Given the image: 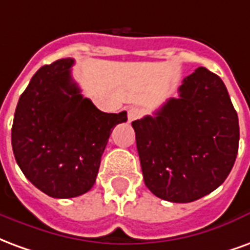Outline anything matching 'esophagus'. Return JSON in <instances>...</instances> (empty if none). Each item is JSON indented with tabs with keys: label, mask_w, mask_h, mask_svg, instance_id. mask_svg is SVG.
Masks as SVG:
<instances>
[{
	"label": "esophagus",
	"mask_w": 250,
	"mask_h": 250,
	"mask_svg": "<svg viewBox=\"0 0 250 250\" xmlns=\"http://www.w3.org/2000/svg\"><path fill=\"white\" fill-rule=\"evenodd\" d=\"M142 115V109L139 107H131L128 108V114H127V118H128V122H134L135 119H138Z\"/></svg>",
	"instance_id": "esophagus-1"
}]
</instances>
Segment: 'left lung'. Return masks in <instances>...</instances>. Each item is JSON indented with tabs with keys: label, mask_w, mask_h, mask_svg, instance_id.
<instances>
[{
	"label": "left lung",
	"mask_w": 250,
	"mask_h": 250,
	"mask_svg": "<svg viewBox=\"0 0 250 250\" xmlns=\"http://www.w3.org/2000/svg\"><path fill=\"white\" fill-rule=\"evenodd\" d=\"M179 98L132 122L145 184L154 195L186 204L218 188L238 152V116L225 84L199 66Z\"/></svg>",
	"instance_id": "obj_1"
}]
</instances>
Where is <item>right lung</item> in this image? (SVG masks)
<instances>
[{
    "label": "right lung",
    "instance_id": "obj_1",
    "mask_svg": "<svg viewBox=\"0 0 250 250\" xmlns=\"http://www.w3.org/2000/svg\"><path fill=\"white\" fill-rule=\"evenodd\" d=\"M73 59L36 72L20 96L12 127L16 162L36 188L53 198L87 193L96 181L104 148L127 112L98 109L73 82Z\"/></svg>",
    "mask_w": 250,
    "mask_h": 250
}]
</instances>
